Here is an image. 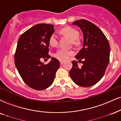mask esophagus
<instances>
[{
	"instance_id": "34e87169",
	"label": "esophagus",
	"mask_w": 121,
	"mask_h": 121,
	"mask_svg": "<svg viewBox=\"0 0 121 121\" xmlns=\"http://www.w3.org/2000/svg\"><path fill=\"white\" fill-rule=\"evenodd\" d=\"M60 64L61 65H62L64 64V61H60Z\"/></svg>"
}]
</instances>
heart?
I'll list each match as a JSON object with an SVG mask.
<instances>
[{
    "mask_svg": "<svg viewBox=\"0 0 121 121\" xmlns=\"http://www.w3.org/2000/svg\"><path fill=\"white\" fill-rule=\"evenodd\" d=\"M61 33L62 34L65 35L67 37H68L69 38H70L72 40L73 43L74 44H76L78 43V38L79 36V33L77 30H75L73 27L68 26L64 27L60 31ZM49 44L51 46L55 47L58 44V40L57 37L55 34H52L50 36L49 39ZM74 53V51H73L66 50L64 49H60L58 50L55 53V56L56 57L57 59L61 61L67 60L70 56H72Z\"/></svg>",
    "mask_w": 121,
    "mask_h": 121,
    "instance_id": "1",
    "label": "heart"
}]
</instances>
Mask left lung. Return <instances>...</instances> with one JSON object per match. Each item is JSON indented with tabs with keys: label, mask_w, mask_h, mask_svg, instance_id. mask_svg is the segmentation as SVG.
Instances as JSON below:
<instances>
[{
	"label": "left lung",
	"mask_w": 121,
	"mask_h": 121,
	"mask_svg": "<svg viewBox=\"0 0 121 121\" xmlns=\"http://www.w3.org/2000/svg\"><path fill=\"white\" fill-rule=\"evenodd\" d=\"M72 24L79 26L83 34V47L75 56L83 65L79 68L77 61H72L70 76L80 86H92L104 76L109 62V44L103 31L91 22L82 19Z\"/></svg>",
	"instance_id": "8db88e82"
}]
</instances>
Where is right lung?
<instances>
[{"mask_svg": "<svg viewBox=\"0 0 121 121\" xmlns=\"http://www.w3.org/2000/svg\"><path fill=\"white\" fill-rule=\"evenodd\" d=\"M54 26L40 24L34 26L20 36L14 54V63L24 82L33 89L43 90L54 81L60 67L57 59L51 57L47 64L42 59H49V39L54 33Z\"/></svg>", "mask_w": 121, "mask_h": 121, "instance_id": "obj_1", "label": "right lung"}]
</instances>
